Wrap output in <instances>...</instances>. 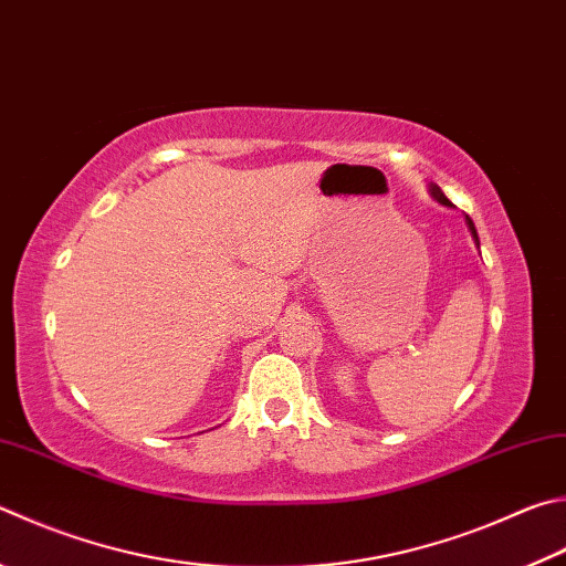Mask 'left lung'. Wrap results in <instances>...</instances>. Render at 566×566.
<instances>
[{
  "mask_svg": "<svg viewBox=\"0 0 566 566\" xmlns=\"http://www.w3.org/2000/svg\"><path fill=\"white\" fill-rule=\"evenodd\" d=\"M433 198H436L438 202H443V205H453V202H450V200L446 198V195H443V190H440V188H438V185H433ZM468 224H470V230H472V238H475V240H478L475 224H472V220H470V218H468Z\"/></svg>",
  "mask_w": 566,
  "mask_h": 566,
  "instance_id": "obj_1",
  "label": "left lung"
}]
</instances>
